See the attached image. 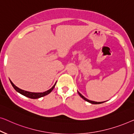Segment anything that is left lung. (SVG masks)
Wrapping results in <instances>:
<instances>
[{"instance_id": "left-lung-1", "label": "left lung", "mask_w": 134, "mask_h": 134, "mask_svg": "<svg viewBox=\"0 0 134 134\" xmlns=\"http://www.w3.org/2000/svg\"><path fill=\"white\" fill-rule=\"evenodd\" d=\"M78 92V93H79V95H80V97L82 98V99H84V100L85 101H87V102H88V103H92V104H101V103H104V102H96V101H90V100H88V99H87V98H86L85 97H84V96H82L80 92Z\"/></svg>"}]
</instances>
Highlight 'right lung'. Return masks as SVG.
<instances>
[{"instance_id":"add662e5","label":"right lung","mask_w":134,"mask_h":134,"mask_svg":"<svg viewBox=\"0 0 134 134\" xmlns=\"http://www.w3.org/2000/svg\"><path fill=\"white\" fill-rule=\"evenodd\" d=\"M10 81L11 85H12L13 87V88H14L17 92H19V93H20V94H22V95H23L24 96H25V97H27L28 98H31V99L39 98L44 97V96L48 95V94L50 93V92H52L53 90V88H54V86H55V84H56V83H55V84H54V85L52 87L50 88V89L48 90L47 91H46V92H42V93H33V92H30L25 91V90L20 89V88H18V87L15 86L10 80Z\"/></svg>"}]
</instances>
